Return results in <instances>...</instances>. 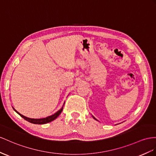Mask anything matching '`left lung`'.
Listing matches in <instances>:
<instances>
[{"label":"left lung","instance_id":"left-lung-1","mask_svg":"<svg viewBox=\"0 0 156 156\" xmlns=\"http://www.w3.org/2000/svg\"><path fill=\"white\" fill-rule=\"evenodd\" d=\"M94 119H95V118H94Z\"/></svg>","mask_w":156,"mask_h":156}]
</instances>
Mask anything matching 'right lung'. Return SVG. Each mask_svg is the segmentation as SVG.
Instances as JSON below:
<instances>
[{
  "label": "right lung",
  "instance_id": "right-lung-1",
  "mask_svg": "<svg viewBox=\"0 0 156 156\" xmlns=\"http://www.w3.org/2000/svg\"><path fill=\"white\" fill-rule=\"evenodd\" d=\"M62 109H63V107L59 111H58L57 113H55L54 115H51V116H49V117H47L46 118H43V119H30V118H28V117H26L25 116H23V115H21L20 113H19L18 112H17V111H16L15 109H14V111L18 115H20V116L22 118L24 119L26 121H28V122H30L31 123H33V124H37V125H43V124H46L47 122H51L52 121H53V120H55L56 118H57V117L58 116V115L61 113V112L62 111Z\"/></svg>",
  "mask_w": 156,
  "mask_h": 156
}]
</instances>
